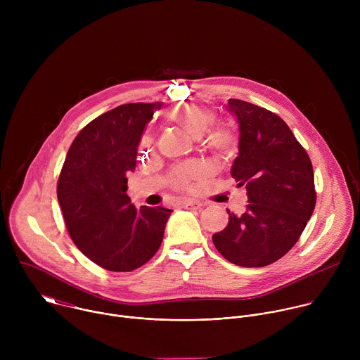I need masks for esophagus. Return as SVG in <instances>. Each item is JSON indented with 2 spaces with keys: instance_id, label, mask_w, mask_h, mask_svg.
Returning a JSON list of instances; mask_svg holds the SVG:
<instances>
[{
  "instance_id": "esophagus-1",
  "label": "esophagus",
  "mask_w": 360,
  "mask_h": 360,
  "mask_svg": "<svg viewBox=\"0 0 360 360\" xmlns=\"http://www.w3.org/2000/svg\"><path fill=\"white\" fill-rule=\"evenodd\" d=\"M184 208L186 210H193V211H199L203 208V203L199 200H185L184 202Z\"/></svg>"
}]
</instances>
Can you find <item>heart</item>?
<instances>
[{
  "instance_id": "1",
  "label": "heart",
  "mask_w": 360,
  "mask_h": 360,
  "mask_svg": "<svg viewBox=\"0 0 360 360\" xmlns=\"http://www.w3.org/2000/svg\"><path fill=\"white\" fill-rule=\"evenodd\" d=\"M168 117L195 138H199L205 133V145L218 153H228L236 146V134L231 127L221 124L210 128L214 125L217 115L214 110L207 105L198 104V102H184V104L175 105L168 112ZM202 172V168L196 165L178 168L174 174V185L186 189L191 186V181L200 176Z\"/></svg>"
}]
</instances>
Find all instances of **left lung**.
Masks as SVG:
<instances>
[{
  "mask_svg": "<svg viewBox=\"0 0 360 360\" xmlns=\"http://www.w3.org/2000/svg\"><path fill=\"white\" fill-rule=\"evenodd\" d=\"M228 108L239 122V153L231 168L245 185L243 214L229 212L226 228L212 240L229 262L261 268L292 249L311 219L316 203L309 155L276 114L240 99Z\"/></svg>",
  "mask_w": 360,
  "mask_h": 360,
  "instance_id": "8db88e82",
  "label": "left lung"
}]
</instances>
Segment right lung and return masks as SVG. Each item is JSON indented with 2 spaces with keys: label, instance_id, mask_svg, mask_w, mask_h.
<instances>
[{
  "label": "right lung",
  "instance_id": "add662e5",
  "mask_svg": "<svg viewBox=\"0 0 360 360\" xmlns=\"http://www.w3.org/2000/svg\"><path fill=\"white\" fill-rule=\"evenodd\" d=\"M162 102L120 105L84 127L63 165L57 196L70 236L98 266L131 272L162 243L171 210L141 207L127 195L145 125Z\"/></svg>",
  "mask_w": 360,
  "mask_h": 360
}]
</instances>
